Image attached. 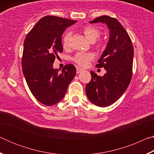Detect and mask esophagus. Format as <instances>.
<instances>
[{"mask_svg":"<svg viewBox=\"0 0 154 154\" xmlns=\"http://www.w3.org/2000/svg\"><path fill=\"white\" fill-rule=\"evenodd\" d=\"M83 71V69H81V68H79V67H77V74H79V72H82Z\"/></svg>","mask_w":154,"mask_h":154,"instance_id":"34e87169","label":"esophagus"}]
</instances>
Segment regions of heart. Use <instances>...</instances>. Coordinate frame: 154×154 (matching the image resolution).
<instances>
[{
  "mask_svg": "<svg viewBox=\"0 0 154 154\" xmlns=\"http://www.w3.org/2000/svg\"><path fill=\"white\" fill-rule=\"evenodd\" d=\"M83 32L85 37L90 42H94L100 35V31L98 28L92 26H87L83 28ZM70 36H71V33L66 32L62 37V45H63L64 48L68 47ZM101 45H102V44H98V46ZM94 58L95 55L92 52L80 51L75 54V56L72 58V60L81 66H86L89 64V62Z\"/></svg>",
  "mask_w": 154,
  "mask_h": 154,
  "instance_id": "obj_1",
  "label": "heart"
}]
</instances>
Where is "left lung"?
Masks as SVG:
<instances>
[{
  "mask_svg": "<svg viewBox=\"0 0 154 154\" xmlns=\"http://www.w3.org/2000/svg\"><path fill=\"white\" fill-rule=\"evenodd\" d=\"M101 22L109 30L107 45L98 60L97 68L106 70L103 76L91 71L92 79L85 86V92L94 105L105 107L112 105L126 90L132 78L134 49L124 28L116 18L106 15L96 17L90 23Z\"/></svg>",
  "mask_w": 154,
  "mask_h": 154,
  "instance_id": "8db88e82",
  "label": "left lung"
}]
</instances>
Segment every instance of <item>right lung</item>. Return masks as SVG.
<instances>
[{
  "instance_id": "obj_1",
  "label": "right lung",
  "mask_w": 154,
  "mask_h": 154,
  "mask_svg": "<svg viewBox=\"0 0 154 154\" xmlns=\"http://www.w3.org/2000/svg\"><path fill=\"white\" fill-rule=\"evenodd\" d=\"M77 21L48 15L38 21L26 37L22 59V71L28 88L36 100L47 106L60 101L76 75L72 64L62 71L53 63L62 53V35Z\"/></svg>"
}]
</instances>
